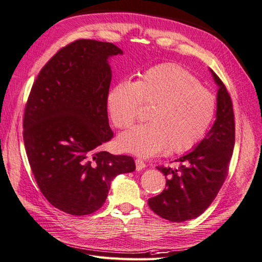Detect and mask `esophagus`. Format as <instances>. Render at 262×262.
<instances>
[{
	"mask_svg": "<svg viewBox=\"0 0 262 262\" xmlns=\"http://www.w3.org/2000/svg\"><path fill=\"white\" fill-rule=\"evenodd\" d=\"M145 167H146V165H145V163L141 160V159H137V160H136V168H137V171H141V170H143Z\"/></svg>",
	"mask_w": 262,
	"mask_h": 262,
	"instance_id": "34e87169",
	"label": "esophagus"
}]
</instances>
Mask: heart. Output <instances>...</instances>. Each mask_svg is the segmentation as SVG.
I'll return each instance as SVG.
<instances>
[{
	"label": "heart",
	"instance_id": "obj_1",
	"mask_svg": "<svg viewBox=\"0 0 262 262\" xmlns=\"http://www.w3.org/2000/svg\"><path fill=\"white\" fill-rule=\"evenodd\" d=\"M113 123L126 127L138 116L140 104L148 105V123L121 133L119 149L149 158L168 148L187 151L206 135L214 116L213 95L194 76L177 64H161L143 72L138 80L121 81L107 93Z\"/></svg>",
	"mask_w": 262,
	"mask_h": 262
}]
</instances>
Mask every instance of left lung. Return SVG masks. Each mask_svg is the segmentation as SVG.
Instances as JSON below:
<instances>
[{
    "label": "left lung",
    "instance_id": "1",
    "mask_svg": "<svg viewBox=\"0 0 262 262\" xmlns=\"http://www.w3.org/2000/svg\"><path fill=\"white\" fill-rule=\"evenodd\" d=\"M218 85L215 121L192 150L177 159L178 168L157 167L165 176V188L150 198L149 207L172 222L194 219L206 211L218 194L228 174L234 146V116L227 89L211 69Z\"/></svg>",
    "mask_w": 262,
    "mask_h": 262
}]
</instances>
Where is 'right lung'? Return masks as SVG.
<instances>
[{"mask_svg":"<svg viewBox=\"0 0 262 262\" xmlns=\"http://www.w3.org/2000/svg\"><path fill=\"white\" fill-rule=\"evenodd\" d=\"M113 43L78 40L41 70L25 107L23 139L32 172L47 200L72 215L106 200L112 180L136 170L133 158L99 146L111 140L106 103Z\"/></svg>","mask_w":262,"mask_h":262,"instance_id":"1","label":"right lung"}]
</instances>
